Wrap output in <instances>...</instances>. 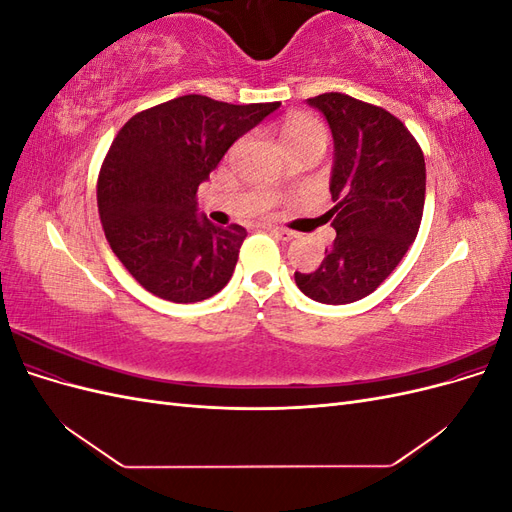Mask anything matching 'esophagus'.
I'll use <instances>...</instances> for the list:
<instances>
[{
  "mask_svg": "<svg viewBox=\"0 0 512 512\" xmlns=\"http://www.w3.org/2000/svg\"><path fill=\"white\" fill-rule=\"evenodd\" d=\"M269 232H271V235H275L277 239H282V241H290V239L297 237V235H294L292 230H288V228H280V226H269Z\"/></svg>",
  "mask_w": 512,
  "mask_h": 512,
  "instance_id": "1",
  "label": "esophagus"
}]
</instances>
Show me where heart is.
I'll use <instances>...</instances> for the list:
<instances>
[{"label": "heart", "mask_w": 512, "mask_h": 512, "mask_svg": "<svg viewBox=\"0 0 512 512\" xmlns=\"http://www.w3.org/2000/svg\"><path fill=\"white\" fill-rule=\"evenodd\" d=\"M286 138H288V145L307 141V138H318V141L324 143L327 141V132H324V126L320 121L312 117H297L288 123Z\"/></svg>", "instance_id": "heart-1"}]
</instances>
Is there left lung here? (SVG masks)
Masks as SVG:
<instances>
[{
    "mask_svg": "<svg viewBox=\"0 0 512 512\" xmlns=\"http://www.w3.org/2000/svg\"><path fill=\"white\" fill-rule=\"evenodd\" d=\"M333 134L331 220L337 237L314 273H294L309 299L354 303L393 273L414 243L425 207V158L395 115L346 94L307 100Z\"/></svg>",
    "mask_w": 512,
    "mask_h": 512,
    "instance_id": "1",
    "label": "left lung"
}]
</instances>
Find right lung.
<instances>
[{
	"label": "right lung",
	"instance_id": "add662e5",
	"mask_svg": "<svg viewBox=\"0 0 512 512\" xmlns=\"http://www.w3.org/2000/svg\"><path fill=\"white\" fill-rule=\"evenodd\" d=\"M277 108L192 94L119 130L98 175V211L108 245L145 290L196 303L228 284L247 232L198 218L196 192L230 145Z\"/></svg>",
	"mask_w": 512,
	"mask_h": 512
}]
</instances>
